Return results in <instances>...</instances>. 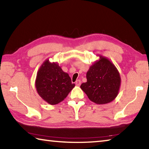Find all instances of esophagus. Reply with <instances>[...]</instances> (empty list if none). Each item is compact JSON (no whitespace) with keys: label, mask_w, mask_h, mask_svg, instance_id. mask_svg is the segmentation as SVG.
Listing matches in <instances>:
<instances>
[{"label":"esophagus","mask_w":149,"mask_h":149,"mask_svg":"<svg viewBox=\"0 0 149 149\" xmlns=\"http://www.w3.org/2000/svg\"><path fill=\"white\" fill-rule=\"evenodd\" d=\"M81 83V80L80 79H77L76 81H75V85H76L77 86H80Z\"/></svg>","instance_id":"esophagus-1"}]
</instances>
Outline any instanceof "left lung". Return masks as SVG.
<instances>
[{
	"instance_id": "left-lung-1",
	"label": "left lung",
	"mask_w": 149,
	"mask_h": 149,
	"mask_svg": "<svg viewBox=\"0 0 149 149\" xmlns=\"http://www.w3.org/2000/svg\"><path fill=\"white\" fill-rule=\"evenodd\" d=\"M87 72V82L81 85L89 100L98 104L112 102L119 92L121 78L116 68L107 58L99 56Z\"/></svg>"
}]
</instances>
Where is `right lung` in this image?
Masks as SVG:
<instances>
[{
  "label": "right lung",
  "instance_id": "obj_1",
  "mask_svg": "<svg viewBox=\"0 0 149 149\" xmlns=\"http://www.w3.org/2000/svg\"><path fill=\"white\" fill-rule=\"evenodd\" d=\"M74 87L69 75L63 72L57 62L45 60L37 72V91L45 101L51 105L62 102Z\"/></svg>",
  "mask_w": 149,
  "mask_h": 149
}]
</instances>
